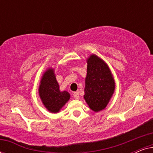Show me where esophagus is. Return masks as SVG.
<instances>
[{
  "label": "esophagus",
  "instance_id": "obj_1",
  "mask_svg": "<svg viewBox=\"0 0 153 153\" xmlns=\"http://www.w3.org/2000/svg\"><path fill=\"white\" fill-rule=\"evenodd\" d=\"M73 95H74V97L76 100H78V99H79V95L78 92H75V93H74V94H73Z\"/></svg>",
  "mask_w": 153,
  "mask_h": 153
}]
</instances>
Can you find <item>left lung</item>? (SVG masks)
I'll use <instances>...</instances> for the list:
<instances>
[{
	"mask_svg": "<svg viewBox=\"0 0 153 153\" xmlns=\"http://www.w3.org/2000/svg\"><path fill=\"white\" fill-rule=\"evenodd\" d=\"M85 95L91 109L98 112L106 108L115 91V81L107 64L95 54L87 59Z\"/></svg>",
	"mask_w": 153,
	"mask_h": 153,
	"instance_id": "left-lung-1",
	"label": "left lung"
}]
</instances>
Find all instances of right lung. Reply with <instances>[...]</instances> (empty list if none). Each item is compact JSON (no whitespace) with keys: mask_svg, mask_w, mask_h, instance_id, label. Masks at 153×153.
<instances>
[{"mask_svg":"<svg viewBox=\"0 0 153 153\" xmlns=\"http://www.w3.org/2000/svg\"><path fill=\"white\" fill-rule=\"evenodd\" d=\"M38 91L43 104L51 113L59 112L70 98L68 92L60 91L54 70L52 68L47 69L43 74Z\"/></svg>","mask_w":153,"mask_h":153,"instance_id":"1","label":"right lung"}]
</instances>
